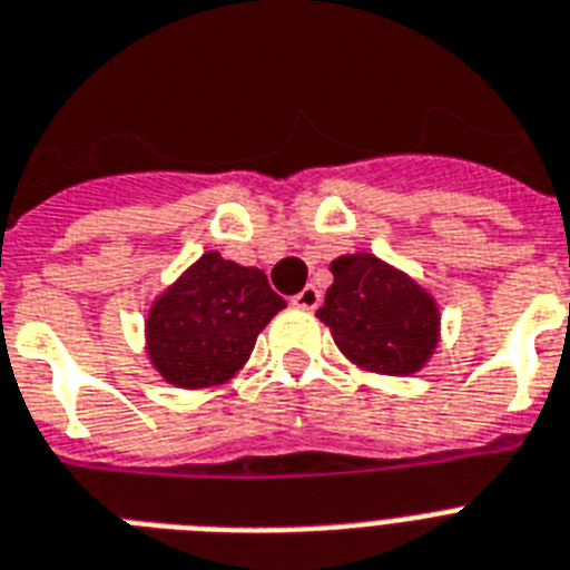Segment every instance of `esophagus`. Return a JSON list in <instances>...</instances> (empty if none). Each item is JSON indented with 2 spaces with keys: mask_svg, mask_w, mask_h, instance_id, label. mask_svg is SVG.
<instances>
[{
  "mask_svg": "<svg viewBox=\"0 0 570 570\" xmlns=\"http://www.w3.org/2000/svg\"><path fill=\"white\" fill-rule=\"evenodd\" d=\"M293 304L301 309H316L322 304V293H318L316 286H304L298 295H293Z\"/></svg>",
  "mask_w": 570,
  "mask_h": 570,
  "instance_id": "1",
  "label": "esophagus"
}]
</instances>
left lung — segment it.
<instances>
[{"label":"left lung","instance_id":"obj_1","mask_svg":"<svg viewBox=\"0 0 570 570\" xmlns=\"http://www.w3.org/2000/svg\"><path fill=\"white\" fill-rule=\"evenodd\" d=\"M331 272L333 284L316 316L331 327L345 360L368 374L421 372L442 340L436 295L372 252L340 254Z\"/></svg>","mask_w":570,"mask_h":570}]
</instances>
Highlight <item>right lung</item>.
<instances>
[{
	"mask_svg": "<svg viewBox=\"0 0 570 570\" xmlns=\"http://www.w3.org/2000/svg\"><path fill=\"white\" fill-rule=\"evenodd\" d=\"M284 307L261 269L205 252L146 309V357L175 390L222 386L243 372L261 331Z\"/></svg>",
	"mask_w": 570,
	"mask_h": 570,
	"instance_id": "1",
	"label": "right lung"
}]
</instances>
